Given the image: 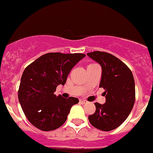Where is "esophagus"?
Masks as SVG:
<instances>
[{"label": "esophagus", "instance_id": "34e87169", "mask_svg": "<svg viewBox=\"0 0 153 153\" xmlns=\"http://www.w3.org/2000/svg\"><path fill=\"white\" fill-rule=\"evenodd\" d=\"M79 102L81 103H82V104H84V103H86L87 102H88V101H87L86 100L83 99V98H80V99H79Z\"/></svg>", "mask_w": 153, "mask_h": 153}]
</instances>
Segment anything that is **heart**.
<instances>
[{
    "instance_id": "heart-1",
    "label": "heart",
    "mask_w": 153,
    "mask_h": 153,
    "mask_svg": "<svg viewBox=\"0 0 153 153\" xmlns=\"http://www.w3.org/2000/svg\"><path fill=\"white\" fill-rule=\"evenodd\" d=\"M90 65H93V64H90Z\"/></svg>"
}]
</instances>
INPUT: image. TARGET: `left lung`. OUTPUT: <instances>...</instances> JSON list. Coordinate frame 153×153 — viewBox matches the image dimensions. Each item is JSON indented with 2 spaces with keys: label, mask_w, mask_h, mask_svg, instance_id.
<instances>
[{
  "label": "left lung",
  "mask_w": 153,
  "mask_h": 153,
  "mask_svg": "<svg viewBox=\"0 0 153 153\" xmlns=\"http://www.w3.org/2000/svg\"><path fill=\"white\" fill-rule=\"evenodd\" d=\"M87 55L102 68L99 88L105 90L106 103H95L96 111L89 115L90 124L103 131L119 127L126 120L135 102V82L131 71L111 54L95 51Z\"/></svg>",
  "instance_id": "obj_1"
}]
</instances>
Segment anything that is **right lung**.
<instances>
[{
	"label": "right lung",
	"instance_id": "1",
	"mask_svg": "<svg viewBox=\"0 0 153 153\" xmlns=\"http://www.w3.org/2000/svg\"><path fill=\"white\" fill-rule=\"evenodd\" d=\"M85 57L81 53L50 52L26 67L21 77L18 98L33 126L50 131L64 124L71 108L79 99L56 96L54 93L57 85H65L71 70Z\"/></svg>",
	"mask_w": 153,
	"mask_h": 153
}]
</instances>
